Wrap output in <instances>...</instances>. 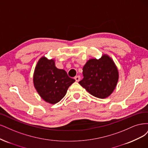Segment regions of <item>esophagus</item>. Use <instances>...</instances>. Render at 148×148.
I'll list each match as a JSON object with an SVG mask.
<instances>
[{"label": "esophagus", "mask_w": 148, "mask_h": 148, "mask_svg": "<svg viewBox=\"0 0 148 148\" xmlns=\"http://www.w3.org/2000/svg\"><path fill=\"white\" fill-rule=\"evenodd\" d=\"M74 79H75V80L76 82H79V80H80V75H77V76H75V77H74Z\"/></svg>", "instance_id": "esophagus-1"}]
</instances>
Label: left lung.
<instances>
[{
  "instance_id": "1",
  "label": "left lung",
  "mask_w": 148,
  "mask_h": 148,
  "mask_svg": "<svg viewBox=\"0 0 148 148\" xmlns=\"http://www.w3.org/2000/svg\"><path fill=\"white\" fill-rule=\"evenodd\" d=\"M82 70L84 78L79 83L93 96L106 98L113 92L118 82L119 72L108 55H104L99 60H89Z\"/></svg>"
}]
</instances>
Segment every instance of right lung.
I'll return each mask as SVG.
<instances>
[{
    "mask_svg": "<svg viewBox=\"0 0 148 148\" xmlns=\"http://www.w3.org/2000/svg\"><path fill=\"white\" fill-rule=\"evenodd\" d=\"M33 82L37 92L44 101L55 104L65 96L75 80L69 77L64 69L57 68L53 60L44 56L37 62Z\"/></svg>",
    "mask_w": 148,
    "mask_h": 148,
    "instance_id": "add662e5",
    "label": "right lung"
}]
</instances>
